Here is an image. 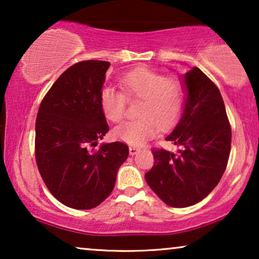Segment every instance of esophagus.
I'll return each mask as SVG.
<instances>
[{
  "label": "esophagus",
  "mask_w": 259,
  "mask_h": 259,
  "mask_svg": "<svg viewBox=\"0 0 259 259\" xmlns=\"http://www.w3.org/2000/svg\"><path fill=\"white\" fill-rule=\"evenodd\" d=\"M139 151H140L139 147H137V146H130V154H131V155L137 154Z\"/></svg>",
  "instance_id": "esophagus-1"
}]
</instances>
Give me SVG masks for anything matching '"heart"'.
<instances>
[{
    "label": "heart",
    "mask_w": 259,
    "mask_h": 259,
    "mask_svg": "<svg viewBox=\"0 0 259 259\" xmlns=\"http://www.w3.org/2000/svg\"><path fill=\"white\" fill-rule=\"evenodd\" d=\"M121 87L128 99H141L137 109L139 118L130 120L113 130V137L123 143L139 146L157 133L158 127L167 130L178 120L185 101L183 84L168 80L164 74L146 68L127 73L121 79ZM113 87H105L100 105L106 118L118 122L123 118L126 97Z\"/></svg>",
    "instance_id": "b5f03b06"
}]
</instances>
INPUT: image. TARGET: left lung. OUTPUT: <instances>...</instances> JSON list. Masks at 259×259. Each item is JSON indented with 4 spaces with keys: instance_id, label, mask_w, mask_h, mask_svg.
<instances>
[{
    "instance_id": "left-lung-1",
    "label": "left lung",
    "mask_w": 259,
    "mask_h": 259,
    "mask_svg": "<svg viewBox=\"0 0 259 259\" xmlns=\"http://www.w3.org/2000/svg\"><path fill=\"white\" fill-rule=\"evenodd\" d=\"M185 91L183 113L165 140L176 153L153 150L154 165L145 179L168 206L203 200L222 179L231 148V127L217 86L197 67L180 75Z\"/></svg>"
}]
</instances>
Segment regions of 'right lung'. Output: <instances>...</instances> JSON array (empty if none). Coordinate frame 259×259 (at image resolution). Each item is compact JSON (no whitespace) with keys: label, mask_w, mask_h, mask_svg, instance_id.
<instances>
[{"label":"right lung","mask_w":259,"mask_h":259,"mask_svg":"<svg viewBox=\"0 0 259 259\" xmlns=\"http://www.w3.org/2000/svg\"><path fill=\"white\" fill-rule=\"evenodd\" d=\"M108 61L69 67L42 100L35 123V158L46 186L66 206L90 210L114 189L128 157L120 141L101 144L109 127L100 105Z\"/></svg>","instance_id":"1"}]
</instances>
